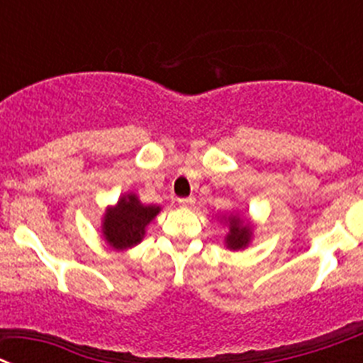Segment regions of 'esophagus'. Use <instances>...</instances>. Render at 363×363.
<instances>
[{
  "mask_svg": "<svg viewBox=\"0 0 363 363\" xmlns=\"http://www.w3.org/2000/svg\"><path fill=\"white\" fill-rule=\"evenodd\" d=\"M195 204V197H184V199H179V206L181 208H189V206Z\"/></svg>",
  "mask_w": 363,
  "mask_h": 363,
  "instance_id": "1",
  "label": "esophagus"
}]
</instances>
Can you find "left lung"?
Returning <instances> with one entry per match:
<instances>
[{
    "label": "left lung",
    "mask_w": 363,
    "mask_h": 363,
    "mask_svg": "<svg viewBox=\"0 0 363 363\" xmlns=\"http://www.w3.org/2000/svg\"><path fill=\"white\" fill-rule=\"evenodd\" d=\"M228 235H226V247L228 250H244L251 242V235H253V226L250 222H244L238 215H230L226 218Z\"/></svg>",
    "instance_id": "left-lung-1"
}]
</instances>
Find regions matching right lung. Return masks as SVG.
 I'll list each match as a JSON object with an SVG mask.
<instances>
[{
  "instance_id": "add662e5",
  "label": "right lung",
  "mask_w": 363,
  "mask_h": 363,
  "mask_svg": "<svg viewBox=\"0 0 363 363\" xmlns=\"http://www.w3.org/2000/svg\"><path fill=\"white\" fill-rule=\"evenodd\" d=\"M161 211V206H145L135 194H125L104 211L103 231L104 240L113 250H128L141 242L146 233V226Z\"/></svg>"
}]
</instances>
